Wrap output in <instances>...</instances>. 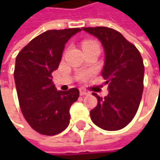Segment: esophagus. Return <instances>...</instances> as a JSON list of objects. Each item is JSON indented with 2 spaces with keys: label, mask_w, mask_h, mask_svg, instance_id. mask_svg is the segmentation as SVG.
Segmentation results:
<instances>
[{
  "label": "esophagus",
  "mask_w": 160,
  "mask_h": 160,
  "mask_svg": "<svg viewBox=\"0 0 160 160\" xmlns=\"http://www.w3.org/2000/svg\"><path fill=\"white\" fill-rule=\"evenodd\" d=\"M80 95H88V94H90V92L87 90H84V89H80Z\"/></svg>",
  "instance_id": "34e87169"
}]
</instances>
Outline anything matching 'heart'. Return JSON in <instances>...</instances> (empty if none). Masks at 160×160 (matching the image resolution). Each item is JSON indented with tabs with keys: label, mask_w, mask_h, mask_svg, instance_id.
Instances as JSON below:
<instances>
[{
	"label": "heart",
	"mask_w": 160,
	"mask_h": 160,
	"mask_svg": "<svg viewBox=\"0 0 160 160\" xmlns=\"http://www.w3.org/2000/svg\"><path fill=\"white\" fill-rule=\"evenodd\" d=\"M93 46L100 48L99 43L97 42H95V41H84L82 42V47H83V49L87 48V47H93ZM88 77H89V73H87V72H83V73H81L80 75V79H86Z\"/></svg>",
	"instance_id": "b5f03b06"
}]
</instances>
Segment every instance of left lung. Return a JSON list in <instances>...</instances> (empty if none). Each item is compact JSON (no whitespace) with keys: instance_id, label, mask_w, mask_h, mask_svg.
Wrapping results in <instances>:
<instances>
[{"instance_id":"1","label":"left lung","mask_w":160,"mask_h":160,"mask_svg":"<svg viewBox=\"0 0 160 160\" xmlns=\"http://www.w3.org/2000/svg\"><path fill=\"white\" fill-rule=\"evenodd\" d=\"M82 29L97 37L104 46L106 60L102 76L109 90L104 98L92 92L98 104L90 112L91 118L103 130H120L132 120L142 99L143 58L138 49L113 28L95 27Z\"/></svg>"}]
</instances>
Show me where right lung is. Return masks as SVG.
I'll return each mask as SVG.
<instances>
[{"instance_id": "right-lung-1", "label": "right lung", "mask_w": 160, "mask_h": 160, "mask_svg": "<svg viewBox=\"0 0 160 160\" xmlns=\"http://www.w3.org/2000/svg\"><path fill=\"white\" fill-rule=\"evenodd\" d=\"M81 28L47 30L22 49L14 77L21 112L37 132L55 135L69 124V108L80 96L77 88L57 91L52 73L58 68L65 44Z\"/></svg>"}]
</instances>
